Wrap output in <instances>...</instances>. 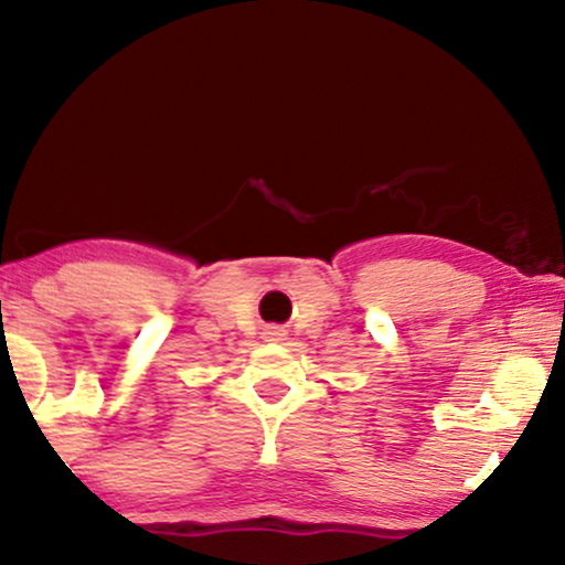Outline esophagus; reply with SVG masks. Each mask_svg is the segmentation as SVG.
Here are the masks:
<instances>
[{
    "label": "esophagus",
    "mask_w": 565,
    "mask_h": 565,
    "mask_svg": "<svg viewBox=\"0 0 565 565\" xmlns=\"http://www.w3.org/2000/svg\"><path fill=\"white\" fill-rule=\"evenodd\" d=\"M267 337L282 339V337H285V329H280V327H269V329H267Z\"/></svg>",
    "instance_id": "34e87169"
}]
</instances>
